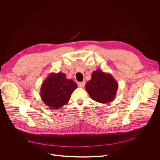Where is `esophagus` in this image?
Here are the masks:
<instances>
[{"mask_svg":"<svg viewBox=\"0 0 160 160\" xmlns=\"http://www.w3.org/2000/svg\"><path fill=\"white\" fill-rule=\"evenodd\" d=\"M77 84H78V86L79 87H82V88H83V87L85 86V81H83V82H78V83H77Z\"/></svg>","mask_w":160,"mask_h":160,"instance_id":"1","label":"esophagus"}]
</instances>
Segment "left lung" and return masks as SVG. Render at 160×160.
Instances as JSON below:
<instances>
[{
	"instance_id": "1",
	"label": "left lung",
	"mask_w": 160,
	"mask_h": 160,
	"mask_svg": "<svg viewBox=\"0 0 160 160\" xmlns=\"http://www.w3.org/2000/svg\"><path fill=\"white\" fill-rule=\"evenodd\" d=\"M118 83L110 73L102 70L94 71L91 79L85 85V89L90 97L100 103H108L115 99Z\"/></svg>"
}]
</instances>
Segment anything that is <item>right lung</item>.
I'll list each match as a JSON object with an SVG mask.
<instances>
[{
  "mask_svg": "<svg viewBox=\"0 0 160 160\" xmlns=\"http://www.w3.org/2000/svg\"><path fill=\"white\" fill-rule=\"evenodd\" d=\"M77 88V84L66 78L65 73H51L41 85L40 95L44 104L58 109L67 104Z\"/></svg>",
  "mask_w": 160,
  "mask_h": 160,
  "instance_id": "obj_1",
  "label": "right lung"
}]
</instances>
